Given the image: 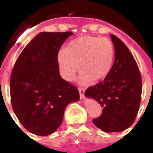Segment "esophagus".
<instances>
[{
  "label": "esophagus",
  "instance_id": "obj_1",
  "mask_svg": "<svg viewBox=\"0 0 153 153\" xmlns=\"http://www.w3.org/2000/svg\"><path fill=\"white\" fill-rule=\"evenodd\" d=\"M79 97H80L81 100H83L84 98V93H85V90H83V88H79Z\"/></svg>",
  "mask_w": 153,
  "mask_h": 153
}]
</instances>
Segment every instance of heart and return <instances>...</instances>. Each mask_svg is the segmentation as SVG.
Returning <instances> with one entry per match:
<instances>
[{
    "label": "heart",
    "instance_id": "b5f03b06",
    "mask_svg": "<svg viewBox=\"0 0 153 153\" xmlns=\"http://www.w3.org/2000/svg\"><path fill=\"white\" fill-rule=\"evenodd\" d=\"M115 56L113 42L106 37L82 36L71 40L58 54L63 77L71 81L79 70L81 84L104 79L111 71Z\"/></svg>",
    "mask_w": 153,
    "mask_h": 153
}]
</instances>
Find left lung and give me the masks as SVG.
<instances>
[{
	"mask_svg": "<svg viewBox=\"0 0 153 153\" xmlns=\"http://www.w3.org/2000/svg\"><path fill=\"white\" fill-rule=\"evenodd\" d=\"M115 60L102 82L85 91L86 97L100 104L102 113L93 119L97 127L106 132H118L129 128L136 117L142 94V78L134 57L123 42L111 34Z\"/></svg>",
	"mask_w": 153,
	"mask_h": 153,
	"instance_id": "1",
	"label": "left lung"
}]
</instances>
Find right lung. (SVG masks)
I'll return each mask as SVG.
<instances>
[{
    "instance_id": "1",
    "label": "right lung",
    "mask_w": 153,
    "mask_h": 153,
    "mask_svg": "<svg viewBox=\"0 0 153 153\" xmlns=\"http://www.w3.org/2000/svg\"><path fill=\"white\" fill-rule=\"evenodd\" d=\"M72 32H41L25 47L11 73L13 112L30 132L48 136L60 126L66 106L79 100L75 86L60 76L57 55Z\"/></svg>"
}]
</instances>
